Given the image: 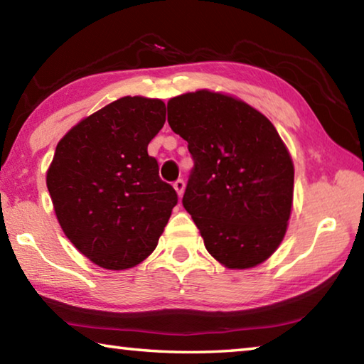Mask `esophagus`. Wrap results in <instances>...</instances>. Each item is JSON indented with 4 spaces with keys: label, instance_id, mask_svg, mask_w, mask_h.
I'll use <instances>...</instances> for the list:
<instances>
[{
    "label": "esophagus",
    "instance_id": "1",
    "mask_svg": "<svg viewBox=\"0 0 364 364\" xmlns=\"http://www.w3.org/2000/svg\"><path fill=\"white\" fill-rule=\"evenodd\" d=\"M173 188H175V191H176V194L181 197L183 193H184V181H183V180H176V181L173 183Z\"/></svg>",
    "mask_w": 364,
    "mask_h": 364
}]
</instances>
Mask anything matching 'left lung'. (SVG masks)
I'll return each mask as SVG.
<instances>
[{
  "instance_id": "obj_1",
  "label": "left lung",
  "mask_w": 364,
  "mask_h": 364,
  "mask_svg": "<svg viewBox=\"0 0 364 364\" xmlns=\"http://www.w3.org/2000/svg\"><path fill=\"white\" fill-rule=\"evenodd\" d=\"M167 109L194 160L183 205L208 254L231 269L263 263L284 239L294 199V164L273 123L208 90L171 97Z\"/></svg>"
}]
</instances>
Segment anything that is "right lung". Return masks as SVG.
I'll use <instances>...</instances> for the list:
<instances>
[{
  "mask_svg": "<svg viewBox=\"0 0 364 364\" xmlns=\"http://www.w3.org/2000/svg\"><path fill=\"white\" fill-rule=\"evenodd\" d=\"M164 101L125 96L86 117L59 141L46 173L69 241L106 269H128L157 247L176 205L147 144L165 123Z\"/></svg>",
  "mask_w": 364,
  "mask_h": 364,
  "instance_id": "add662e5",
  "label": "right lung"
}]
</instances>
